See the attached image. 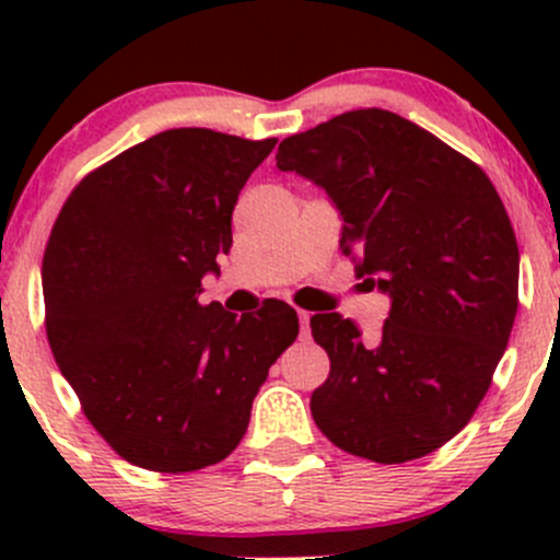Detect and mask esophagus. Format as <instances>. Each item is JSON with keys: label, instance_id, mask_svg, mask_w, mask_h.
<instances>
[{"label": "esophagus", "instance_id": "esophagus-1", "mask_svg": "<svg viewBox=\"0 0 560 560\" xmlns=\"http://www.w3.org/2000/svg\"><path fill=\"white\" fill-rule=\"evenodd\" d=\"M298 319H301V336H308V332H312V327H308V322H312V314L298 312Z\"/></svg>", "mask_w": 560, "mask_h": 560}]
</instances>
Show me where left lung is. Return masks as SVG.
Returning a JSON list of instances; mask_svg holds the SVG:
<instances>
[{
	"mask_svg": "<svg viewBox=\"0 0 560 560\" xmlns=\"http://www.w3.org/2000/svg\"><path fill=\"white\" fill-rule=\"evenodd\" d=\"M295 171L341 211L343 254L393 298L365 341L341 314H314L330 358L312 417L343 453L406 463L468 425L493 382L517 314L521 252L482 167L398 113L349 110L281 140Z\"/></svg>",
	"mask_w": 560,
	"mask_h": 560,
	"instance_id": "8db88e82",
	"label": "left lung"
}]
</instances>
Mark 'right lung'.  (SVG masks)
<instances>
[{
  "instance_id": "1",
  "label": "right lung",
  "mask_w": 560,
  "mask_h": 560,
  "mask_svg": "<svg viewBox=\"0 0 560 560\" xmlns=\"http://www.w3.org/2000/svg\"><path fill=\"white\" fill-rule=\"evenodd\" d=\"M276 138L167 129L92 171L43 254L45 332L94 431L162 474L224 460L298 338L284 301L235 316L197 301L233 246V208Z\"/></svg>"
}]
</instances>
